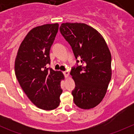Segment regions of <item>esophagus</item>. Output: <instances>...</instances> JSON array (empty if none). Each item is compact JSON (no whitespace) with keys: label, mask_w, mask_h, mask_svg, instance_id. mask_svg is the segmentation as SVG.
Instances as JSON below:
<instances>
[{"label":"esophagus","mask_w":134,"mask_h":134,"mask_svg":"<svg viewBox=\"0 0 134 134\" xmlns=\"http://www.w3.org/2000/svg\"><path fill=\"white\" fill-rule=\"evenodd\" d=\"M63 74H64L65 76V77H68L69 75V72L68 71H65L63 72Z\"/></svg>","instance_id":"34e87169"}]
</instances>
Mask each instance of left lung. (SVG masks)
Listing matches in <instances>:
<instances>
[{
	"instance_id": "8db88e82",
	"label": "left lung",
	"mask_w": 134,
	"mask_h": 134,
	"mask_svg": "<svg viewBox=\"0 0 134 134\" xmlns=\"http://www.w3.org/2000/svg\"><path fill=\"white\" fill-rule=\"evenodd\" d=\"M59 30L82 63L72 67L70 73L76 86L72 91L74 102L80 108H93L104 97L111 78L108 47L102 35L86 24L62 23Z\"/></svg>"
}]
</instances>
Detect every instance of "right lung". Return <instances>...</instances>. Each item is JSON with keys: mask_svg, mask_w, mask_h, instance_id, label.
<instances>
[{"mask_svg": "<svg viewBox=\"0 0 134 134\" xmlns=\"http://www.w3.org/2000/svg\"><path fill=\"white\" fill-rule=\"evenodd\" d=\"M58 26V23L47 24L32 28L21 43L15 61L21 88L34 104L44 110L58 107L63 91L60 82L63 74L47 67Z\"/></svg>", "mask_w": 134, "mask_h": 134, "instance_id": "1", "label": "right lung"}]
</instances>
